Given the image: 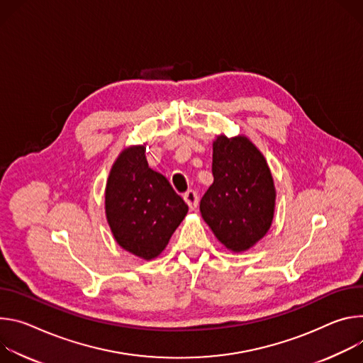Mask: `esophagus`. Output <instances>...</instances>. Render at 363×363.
I'll return each mask as SVG.
<instances>
[{"instance_id": "esophagus-1", "label": "esophagus", "mask_w": 363, "mask_h": 363, "mask_svg": "<svg viewBox=\"0 0 363 363\" xmlns=\"http://www.w3.org/2000/svg\"><path fill=\"white\" fill-rule=\"evenodd\" d=\"M183 197H184L186 203L189 205V208H190L191 211H194V209L197 208V205H199V196H197V193H196L194 190H187V191L183 194Z\"/></svg>"}]
</instances>
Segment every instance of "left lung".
<instances>
[{
    "label": "left lung",
    "mask_w": 363,
    "mask_h": 363,
    "mask_svg": "<svg viewBox=\"0 0 363 363\" xmlns=\"http://www.w3.org/2000/svg\"><path fill=\"white\" fill-rule=\"evenodd\" d=\"M213 184L200 200V213L220 242L247 251L268 232L275 189L264 155L245 137L213 143Z\"/></svg>",
    "instance_id": "8db88e82"
}]
</instances>
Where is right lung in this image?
Returning <instances> with one entry per match:
<instances>
[{
  "mask_svg": "<svg viewBox=\"0 0 363 363\" xmlns=\"http://www.w3.org/2000/svg\"><path fill=\"white\" fill-rule=\"evenodd\" d=\"M108 223L128 252L152 259L166 248L189 208L169 180L148 167L145 147H130L112 166L105 191Z\"/></svg>",
  "mask_w": 363,
  "mask_h": 363,
  "instance_id": "1",
  "label": "right lung"
}]
</instances>
